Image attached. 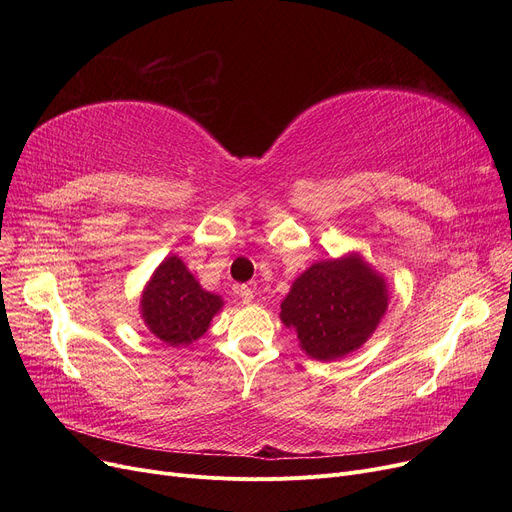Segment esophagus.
I'll use <instances>...</instances> for the list:
<instances>
[{"instance_id":"34e87169","label":"esophagus","mask_w":512,"mask_h":512,"mask_svg":"<svg viewBox=\"0 0 512 512\" xmlns=\"http://www.w3.org/2000/svg\"><path fill=\"white\" fill-rule=\"evenodd\" d=\"M238 294H240V301L245 303V305H251V303H253V299H255V292H253V288H251V286H247V284H240V286H238Z\"/></svg>"}]
</instances>
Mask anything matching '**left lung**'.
<instances>
[{"label":"left lung","mask_w":512,"mask_h":512,"mask_svg":"<svg viewBox=\"0 0 512 512\" xmlns=\"http://www.w3.org/2000/svg\"><path fill=\"white\" fill-rule=\"evenodd\" d=\"M388 307L384 280L357 255L313 263L282 301V321L317 361L340 359L378 328Z\"/></svg>","instance_id":"left-lung-1"}]
</instances>
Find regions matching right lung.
Listing matches in <instances>:
<instances>
[{"label":"right lung","mask_w":512,"mask_h":512,"mask_svg":"<svg viewBox=\"0 0 512 512\" xmlns=\"http://www.w3.org/2000/svg\"><path fill=\"white\" fill-rule=\"evenodd\" d=\"M220 309L218 294L205 292L178 257H168L157 267L141 299L147 328L172 346L201 338Z\"/></svg>","instance_id":"right-lung-1"}]
</instances>
